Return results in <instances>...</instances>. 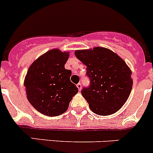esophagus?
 Returning a JSON list of instances; mask_svg holds the SVG:
<instances>
[{
  "label": "esophagus",
  "mask_w": 153,
  "mask_h": 153,
  "mask_svg": "<svg viewBox=\"0 0 153 153\" xmlns=\"http://www.w3.org/2000/svg\"><path fill=\"white\" fill-rule=\"evenodd\" d=\"M76 87H77V88H78L79 91H81V89H82V84H81V83H78L77 85H76Z\"/></svg>",
  "instance_id": "esophagus-1"
}]
</instances>
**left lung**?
<instances>
[{
	"mask_svg": "<svg viewBox=\"0 0 153 153\" xmlns=\"http://www.w3.org/2000/svg\"><path fill=\"white\" fill-rule=\"evenodd\" d=\"M86 66L90 85L81 93L93 113L108 116L117 112L127 101L131 91V71L125 61L104 47L75 51Z\"/></svg>",
	"mask_w": 153,
	"mask_h": 153,
	"instance_id": "left-lung-1",
	"label": "left lung"
}]
</instances>
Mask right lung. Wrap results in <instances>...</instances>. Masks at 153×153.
<instances>
[{
    "instance_id": "add662e5",
    "label": "right lung",
    "mask_w": 153,
    "mask_h": 153,
    "mask_svg": "<svg viewBox=\"0 0 153 153\" xmlns=\"http://www.w3.org/2000/svg\"><path fill=\"white\" fill-rule=\"evenodd\" d=\"M69 52L51 49L36 59L24 81L27 98L42 114L56 116L68 110L78 88L71 82V70L65 68Z\"/></svg>"
}]
</instances>
